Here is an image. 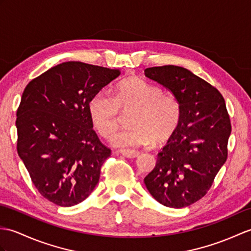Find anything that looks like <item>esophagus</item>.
Returning a JSON list of instances; mask_svg holds the SVG:
<instances>
[{
    "label": "esophagus",
    "instance_id": "34e87169",
    "mask_svg": "<svg viewBox=\"0 0 251 251\" xmlns=\"http://www.w3.org/2000/svg\"><path fill=\"white\" fill-rule=\"evenodd\" d=\"M121 154L124 157H127V158H136V157L139 156L138 151H133V150H122Z\"/></svg>",
    "mask_w": 251,
    "mask_h": 251
}]
</instances>
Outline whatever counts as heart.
Instances as JSON below:
<instances>
[{"mask_svg":"<svg viewBox=\"0 0 251 251\" xmlns=\"http://www.w3.org/2000/svg\"><path fill=\"white\" fill-rule=\"evenodd\" d=\"M87 109L95 129L108 140L119 129L124 116H129L130 127L112 140L121 148L139 147L151 140L154 144L166 142L176 131L182 115L176 96L140 77L122 81L114 96L103 91L95 93Z\"/></svg>","mask_w":251,"mask_h":251,"instance_id":"b5f03b06","label":"heart"}]
</instances>
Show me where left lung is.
<instances>
[{
    "mask_svg": "<svg viewBox=\"0 0 251 251\" xmlns=\"http://www.w3.org/2000/svg\"><path fill=\"white\" fill-rule=\"evenodd\" d=\"M144 75L170 90L182 110L177 129L157 155L145 186L165 206H188L206 195L228 157L231 122L225 99L183 67H150Z\"/></svg>",
    "mask_w": 251,
    "mask_h": 251,
    "instance_id": "left-lung-1",
    "label": "left lung"
}]
</instances>
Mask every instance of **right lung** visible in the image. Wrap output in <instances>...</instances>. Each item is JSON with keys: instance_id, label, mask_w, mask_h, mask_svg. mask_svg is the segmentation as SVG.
<instances>
[{"instance_id": "right-lung-1", "label": "right lung", "mask_w": 251, "mask_h": 251, "mask_svg": "<svg viewBox=\"0 0 251 251\" xmlns=\"http://www.w3.org/2000/svg\"><path fill=\"white\" fill-rule=\"evenodd\" d=\"M120 69L65 62L33 79L17 110V152L35 187L59 206L85 200L111 150L93 129L89 101Z\"/></svg>"}]
</instances>
